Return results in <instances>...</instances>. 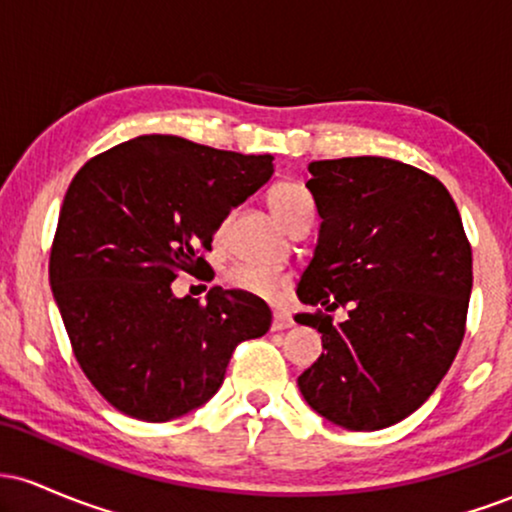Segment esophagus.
Masks as SVG:
<instances>
[{
  "label": "esophagus",
  "instance_id": "obj_1",
  "mask_svg": "<svg viewBox=\"0 0 512 512\" xmlns=\"http://www.w3.org/2000/svg\"><path fill=\"white\" fill-rule=\"evenodd\" d=\"M289 327H293V317L289 313H284V310H274L272 330L281 332V330H289Z\"/></svg>",
  "mask_w": 512,
  "mask_h": 512
}]
</instances>
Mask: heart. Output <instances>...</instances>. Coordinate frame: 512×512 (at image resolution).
Returning a JSON list of instances; mask_svg holds the SVG:
<instances>
[{
	"label": "heart",
	"instance_id": "heart-1",
	"mask_svg": "<svg viewBox=\"0 0 512 512\" xmlns=\"http://www.w3.org/2000/svg\"><path fill=\"white\" fill-rule=\"evenodd\" d=\"M267 204L272 209L279 223H289V219L296 214L298 209L310 207V195L303 190L301 185H293V182H281V185H274L272 190L267 192ZM228 284L233 289L252 293V296L262 298H276L284 289V279L279 274L267 272V269H255V267H236L228 272Z\"/></svg>",
	"mask_w": 512,
	"mask_h": 512
}]
</instances>
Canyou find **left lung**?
Listing matches in <instances>:
<instances>
[{"mask_svg": "<svg viewBox=\"0 0 512 512\" xmlns=\"http://www.w3.org/2000/svg\"><path fill=\"white\" fill-rule=\"evenodd\" d=\"M320 216L298 298L322 310L296 322L322 334V354L298 375L305 402L349 431L407 419L431 397L464 337L472 248L443 182L380 156L313 161Z\"/></svg>", "mask_w": 512, "mask_h": 512, "instance_id": "left-lung-1", "label": "left lung"}]
</instances>
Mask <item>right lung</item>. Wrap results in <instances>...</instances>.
Segmentation results:
<instances>
[{
  "instance_id": "right-lung-1",
  "label": "right lung",
  "mask_w": 512,
  "mask_h": 512,
  "mask_svg": "<svg viewBox=\"0 0 512 512\" xmlns=\"http://www.w3.org/2000/svg\"><path fill=\"white\" fill-rule=\"evenodd\" d=\"M274 158L142 134L91 158L64 195L50 286L86 378L132 419H178L219 392L233 349L272 310L214 286L178 298L180 272H209L219 226L272 178Z\"/></svg>"
}]
</instances>
